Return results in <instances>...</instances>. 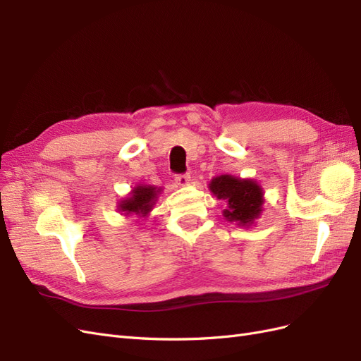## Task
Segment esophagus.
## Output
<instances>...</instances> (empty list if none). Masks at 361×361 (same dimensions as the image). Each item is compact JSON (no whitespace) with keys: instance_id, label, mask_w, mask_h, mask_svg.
Here are the masks:
<instances>
[{"instance_id":"obj_1","label":"esophagus","mask_w":361,"mask_h":361,"mask_svg":"<svg viewBox=\"0 0 361 361\" xmlns=\"http://www.w3.org/2000/svg\"><path fill=\"white\" fill-rule=\"evenodd\" d=\"M176 183L179 185V187H187V185L190 183V180H191V176L188 173H185V174H178L176 176Z\"/></svg>"}]
</instances>
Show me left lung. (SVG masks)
Returning <instances> with one entry per match:
<instances>
[{"label": "left lung", "instance_id": "1", "mask_svg": "<svg viewBox=\"0 0 361 361\" xmlns=\"http://www.w3.org/2000/svg\"><path fill=\"white\" fill-rule=\"evenodd\" d=\"M209 190L218 199L226 200L227 209L223 215L227 221H235L238 226H251L262 214L264 191L253 179H241L221 174L211 180Z\"/></svg>", "mask_w": 361, "mask_h": 361}]
</instances>
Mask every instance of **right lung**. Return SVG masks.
Segmentation results:
<instances>
[{
	"mask_svg": "<svg viewBox=\"0 0 361 361\" xmlns=\"http://www.w3.org/2000/svg\"><path fill=\"white\" fill-rule=\"evenodd\" d=\"M159 192L161 188L154 185L140 183L129 192V197L118 203V211L123 212V215L135 214L138 216H146L154 207Z\"/></svg>",
	"mask_w": 361,
	"mask_h": 361,
	"instance_id": "add662e5",
	"label": "right lung"
}]
</instances>
